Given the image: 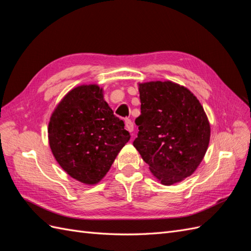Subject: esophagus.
Returning a JSON list of instances; mask_svg holds the SVG:
<instances>
[{"label":"esophagus","instance_id":"34e87169","mask_svg":"<svg viewBox=\"0 0 251 251\" xmlns=\"http://www.w3.org/2000/svg\"><path fill=\"white\" fill-rule=\"evenodd\" d=\"M125 124H126V130L130 132V133H133V131H134V124L132 123L131 121V119H126L125 120Z\"/></svg>","mask_w":251,"mask_h":251}]
</instances>
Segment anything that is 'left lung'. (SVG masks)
<instances>
[{"label":"left lung","instance_id":"left-lung-1","mask_svg":"<svg viewBox=\"0 0 251 251\" xmlns=\"http://www.w3.org/2000/svg\"><path fill=\"white\" fill-rule=\"evenodd\" d=\"M141 114L133 146L163 185L189 177L206 153L210 126L197 97L176 82L139 83Z\"/></svg>","mask_w":251,"mask_h":251}]
</instances>
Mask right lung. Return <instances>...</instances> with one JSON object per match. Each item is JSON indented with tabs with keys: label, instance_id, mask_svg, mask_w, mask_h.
I'll return each instance as SVG.
<instances>
[{
	"label": "right lung",
	"instance_id": "right-lung-1",
	"mask_svg": "<svg viewBox=\"0 0 251 251\" xmlns=\"http://www.w3.org/2000/svg\"><path fill=\"white\" fill-rule=\"evenodd\" d=\"M49 146L69 176L93 185L107 174L131 136L113 114L97 85H82L68 92L48 126Z\"/></svg>",
	"mask_w": 251,
	"mask_h": 251
}]
</instances>
